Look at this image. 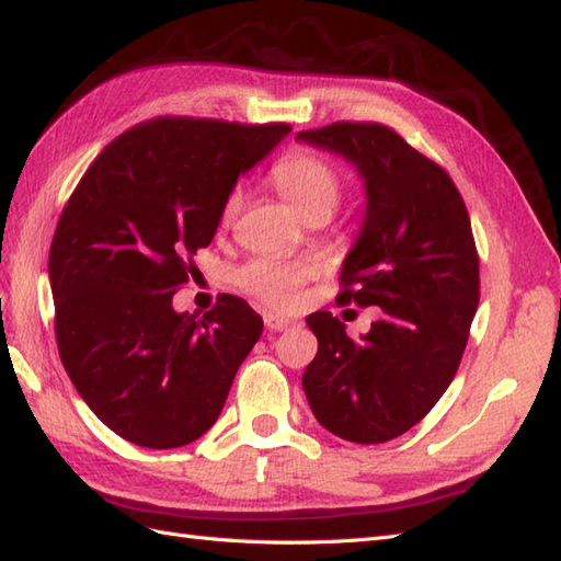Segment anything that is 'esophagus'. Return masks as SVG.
<instances>
[{"label":"esophagus","instance_id":"esophagus-1","mask_svg":"<svg viewBox=\"0 0 561 561\" xmlns=\"http://www.w3.org/2000/svg\"><path fill=\"white\" fill-rule=\"evenodd\" d=\"M265 324L270 330H275V332H282V330H289V328H294V320L291 318H286V316H277V312H267L265 316Z\"/></svg>","mask_w":561,"mask_h":561}]
</instances>
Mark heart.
I'll list each match as a JSON object with an SVG mask.
<instances>
[{
	"label": "heart",
	"instance_id": "heart-1",
	"mask_svg": "<svg viewBox=\"0 0 561 561\" xmlns=\"http://www.w3.org/2000/svg\"><path fill=\"white\" fill-rule=\"evenodd\" d=\"M272 184L282 193V198L289 203L301 217L328 215L334 210L342 195V181L336 169L322 160L320 154L296 148L272 164L270 172ZM243 195L233 188L225 203H221L219 221L229 225L237 217ZM310 277V265L306 263H286L275 257H255L251 263L237 270V284L243 291L253 294L260 301L272 308H294L298 304V289Z\"/></svg>",
	"mask_w": 561,
	"mask_h": 561
}]
</instances>
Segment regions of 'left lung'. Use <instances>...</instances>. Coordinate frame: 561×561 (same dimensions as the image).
<instances>
[{"label": "left lung", "mask_w": 561, "mask_h": 561, "mask_svg": "<svg viewBox=\"0 0 561 561\" xmlns=\"http://www.w3.org/2000/svg\"><path fill=\"white\" fill-rule=\"evenodd\" d=\"M296 140L356 167L366 213L340 298L382 310L360 340L328 310L306 318L318 354L304 392L330 433L380 445L421 423L457 375L480 296L471 219L445 169L392 128L342 122Z\"/></svg>", "instance_id": "1"}]
</instances>
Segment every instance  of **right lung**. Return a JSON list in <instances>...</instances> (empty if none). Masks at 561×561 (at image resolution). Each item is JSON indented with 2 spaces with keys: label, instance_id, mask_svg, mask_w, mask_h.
Instances as JSON below:
<instances>
[{
  "label": "right lung",
  "instance_id": "1",
  "mask_svg": "<svg viewBox=\"0 0 561 561\" xmlns=\"http://www.w3.org/2000/svg\"><path fill=\"white\" fill-rule=\"evenodd\" d=\"M289 131L152 119L112 140L64 207L49 249L59 356L90 411L138 447L205 435L263 334L239 296L221 294L203 318L172 298L239 176Z\"/></svg>",
  "mask_w": 561,
  "mask_h": 561
}]
</instances>
